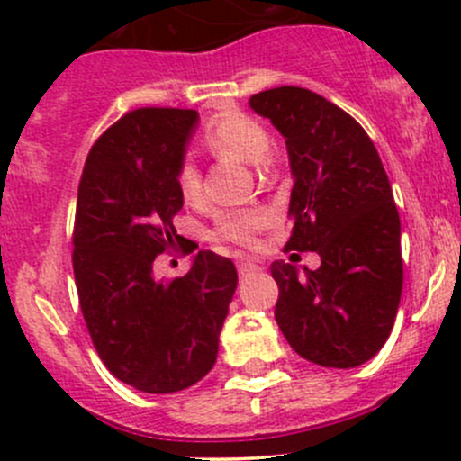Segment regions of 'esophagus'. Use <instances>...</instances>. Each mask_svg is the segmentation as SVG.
<instances>
[{"mask_svg":"<svg viewBox=\"0 0 461 461\" xmlns=\"http://www.w3.org/2000/svg\"><path fill=\"white\" fill-rule=\"evenodd\" d=\"M254 269H258V265L254 263V260H249V258L239 260V274H240V276H248V274L254 272Z\"/></svg>","mask_w":461,"mask_h":461,"instance_id":"1","label":"esophagus"}]
</instances>
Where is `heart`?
Wrapping results in <instances>:
<instances>
[{"instance_id":"heart-1","label":"heart","mask_w":461,"mask_h":461,"mask_svg":"<svg viewBox=\"0 0 461 461\" xmlns=\"http://www.w3.org/2000/svg\"><path fill=\"white\" fill-rule=\"evenodd\" d=\"M204 144L216 156L239 158L254 167H263L272 151V138L265 131L263 124L240 113H227L212 120L204 129ZM176 187L187 204L201 201V169L192 160H185L180 165L176 174ZM260 225H263V216L258 212H230L218 216L216 236L236 245H249L254 240V231Z\"/></svg>"}]
</instances>
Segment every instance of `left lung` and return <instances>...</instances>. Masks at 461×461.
<instances>
[{"instance_id":"8db88e82","label":"left lung","mask_w":461,"mask_h":461,"mask_svg":"<svg viewBox=\"0 0 461 461\" xmlns=\"http://www.w3.org/2000/svg\"><path fill=\"white\" fill-rule=\"evenodd\" d=\"M249 109L285 138L294 180L285 249L321 257L303 274L274 260V319L303 359L357 368L388 341L403 285L402 222L379 153L355 118L308 88H269Z\"/></svg>"}]
</instances>
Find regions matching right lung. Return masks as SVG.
<instances>
[{
  "instance_id": "1",
  "label": "right lung",
  "mask_w": 461,
  "mask_h": 461,
  "mask_svg": "<svg viewBox=\"0 0 461 461\" xmlns=\"http://www.w3.org/2000/svg\"><path fill=\"white\" fill-rule=\"evenodd\" d=\"M201 115L138 109L93 144L77 189L73 274L88 334L109 373L151 394L178 393L213 368L234 299V263L198 252L185 276H153L183 209L176 174Z\"/></svg>"
}]
</instances>
